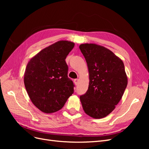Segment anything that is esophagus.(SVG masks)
I'll use <instances>...</instances> for the list:
<instances>
[{
    "instance_id": "esophagus-1",
    "label": "esophagus",
    "mask_w": 149,
    "mask_h": 149,
    "mask_svg": "<svg viewBox=\"0 0 149 149\" xmlns=\"http://www.w3.org/2000/svg\"><path fill=\"white\" fill-rule=\"evenodd\" d=\"M78 81H79V79H74V83L75 85H78Z\"/></svg>"
}]
</instances>
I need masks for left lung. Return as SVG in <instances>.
Here are the masks:
<instances>
[{"mask_svg": "<svg viewBox=\"0 0 149 149\" xmlns=\"http://www.w3.org/2000/svg\"><path fill=\"white\" fill-rule=\"evenodd\" d=\"M79 49L89 78L88 91L80 96L83 110L94 119L104 118L115 109L127 87L124 63L110 49L95 43L81 44Z\"/></svg>", "mask_w": 149, "mask_h": 149, "instance_id": "8db88e82", "label": "left lung"}]
</instances>
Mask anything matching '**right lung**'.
<instances>
[{"instance_id":"1","label":"right lung","mask_w":149,"mask_h":149,"mask_svg":"<svg viewBox=\"0 0 149 149\" xmlns=\"http://www.w3.org/2000/svg\"><path fill=\"white\" fill-rule=\"evenodd\" d=\"M74 47L73 42L60 40L38 52L26 65L24 78L26 92L33 104L45 113L60 110L74 92L65 61Z\"/></svg>"}]
</instances>
